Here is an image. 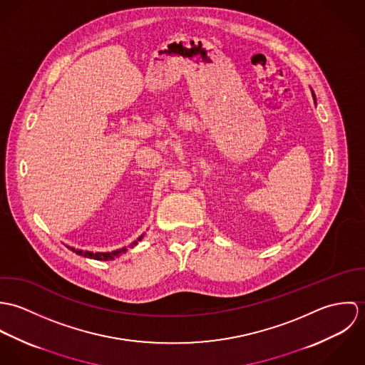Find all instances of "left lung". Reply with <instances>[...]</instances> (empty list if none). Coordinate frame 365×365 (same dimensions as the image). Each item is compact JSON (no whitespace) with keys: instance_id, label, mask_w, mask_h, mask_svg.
I'll use <instances>...</instances> for the list:
<instances>
[{"instance_id":"obj_1","label":"left lung","mask_w":365,"mask_h":365,"mask_svg":"<svg viewBox=\"0 0 365 365\" xmlns=\"http://www.w3.org/2000/svg\"><path fill=\"white\" fill-rule=\"evenodd\" d=\"M312 96H313V100H314V104H316V98H314V94H313V93H312Z\"/></svg>"}]
</instances>
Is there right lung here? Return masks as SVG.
<instances>
[{
  "label": "right lung",
  "instance_id": "right-lung-1",
  "mask_svg": "<svg viewBox=\"0 0 365 365\" xmlns=\"http://www.w3.org/2000/svg\"><path fill=\"white\" fill-rule=\"evenodd\" d=\"M143 236H145V235H142L138 240H135L133 243H130L128 247H122V249H119V250H113V252H108V253H93V252H83V250H78V249H74V247H70V246H67V247H68L71 252H74L76 255L83 256V257H87V259H94V260L98 261H109L113 260V259H116V257H119L120 255L126 253V252H128V249H130V247L136 246V245H138V242H140V240L143 239Z\"/></svg>",
  "mask_w": 365,
  "mask_h": 365
}]
</instances>
